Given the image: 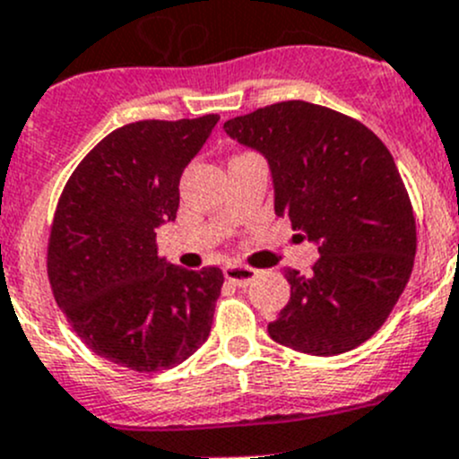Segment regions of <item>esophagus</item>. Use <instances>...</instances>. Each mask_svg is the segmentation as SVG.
<instances>
[{
  "mask_svg": "<svg viewBox=\"0 0 459 459\" xmlns=\"http://www.w3.org/2000/svg\"><path fill=\"white\" fill-rule=\"evenodd\" d=\"M224 275H226V280L235 282L238 287H247V284L255 278L257 271L251 269V266H244V264H229L224 269Z\"/></svg>",
  "mask_w": 459,
  "mask_h": 459,
  "instance_id": "1",
  "label": "esophagus"
}]
</instances>
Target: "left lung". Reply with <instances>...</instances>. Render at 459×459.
<instances>
[{"label":"left lung","instance_id":"left-lung-1","mask_svg":"<svg viewBox=\"0 0 459 459\" xmlns=\"http://www.w3.org/2000/svg\"><path fill=\"white\" fill-rule=\"evenodd\" d=\"M224 130L266 159L275 215L320 253L309 273L287 269L291 298L269 336L314 357L359 348L415 262V217L393 154L363 123L305 100L262 107Z\"/></svg>","mask_w":459,"mask_h":459}]
</instances>
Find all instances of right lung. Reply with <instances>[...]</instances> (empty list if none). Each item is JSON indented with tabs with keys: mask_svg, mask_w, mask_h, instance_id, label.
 I'll return each instance as SVG.
<instances>
[{
	"mask_svg": "<svg viewBox=\"0 0 459 459\" xmlns=\"http://www.w3.org/2000/svg\"><path fill=\"white\" fill-rule=\"evenodd\" d=\"M220 117L139 121L100 141L66 181L48 238L57 307L98 357L136 372L179 366L211 333L224 273L157 253L184 168Z\"/></svg>",
	"mask_w": 459,
	"mask_h": 459,
	"instance_id": "obj_1",
	"label": "right lung"
}]
</instances>
